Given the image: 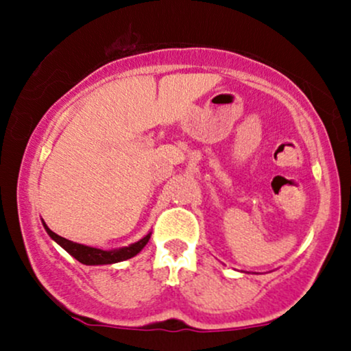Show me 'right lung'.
<instances>
[{"label": "right lung", "instance_id": "1", "mask_svg": "<svg viewBox=\"0 0 351 351\" xmlns=\"http://www.w3.org/2000/svg\"><path fill=\"white\" fill-rule=\"evenodd\" d=\"M44 228H46L47 234H49L52 239L56 241L59 245H62L67 252L71 254L72 257L79 261V263L86 264V265H100V264H114V263H120V261H127L130 257H134L138 254L142 249L145 247V244L148 243L150 239V234H147L143 239H140L138 243L128 245V247H122V249H115V251H102V249L97 247H88V245L84 244H77L72 243V241L66 239V237H60L56 232H52L49 228L46 226V223H43Z\"/></svg>", "mask_w": 351, "mask_h": 351}]
</instances>
